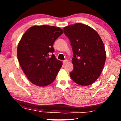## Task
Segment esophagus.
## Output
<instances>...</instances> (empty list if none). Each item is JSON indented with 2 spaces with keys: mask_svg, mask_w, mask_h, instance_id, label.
Listing matches in <instances>:
<instances>
[{
  "mask_svg": "<svg viewBox=\"0 0 121 121\" xmlns=\"http://www.w3.org/2000/svg\"><path fill=\"white\" fill-rule=\"evenodd\" d=\"M68 62V60L67 59H65V60H64L63 61V64H67Z\"/></svg>",
  "mask_w": 121,
  "mask_h": 121,
  "instance_id": "34e87169",
  "label": "esophagus"
}]
</instances>
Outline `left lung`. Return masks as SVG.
<instances>
[{
	"label": "left lung",
	"mask_w": 121,
	"mask_h": 121,
	"mask_svg": "<svg viewBox=\"0 0 121 121\" xmlns=\"http://www.w3.org/2000/svg\"><path fill=\"white\" fill-rule=\"evenodd\" d=\"M72 46L74 69L70 78L82 86L91 85L98 79L106 61L104 43L96 31L86 25L77 23L64 27Z\"/></svg>",
	"instance_id": "left-lung-1"
}]
</instances>
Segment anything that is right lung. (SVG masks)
Segmentation results:
<instances>
[{"mask_svg":"<svg viewBox=\"0 0 121 121\" xmlns=\"http://www.w3.org/2000/svg\"><path fill=\"white\" fill-rule=\"evenodd\" d=\"M63 33L60 28L34 26L25 32L18 44L17 58L27 79L35 85L46 86L54 82L62 62L56 58L53 47Z\"/></svg>","mask_w":121,"mask_h":121,"instance_id":"add662e5","label":"right lung"}]
</instances>
